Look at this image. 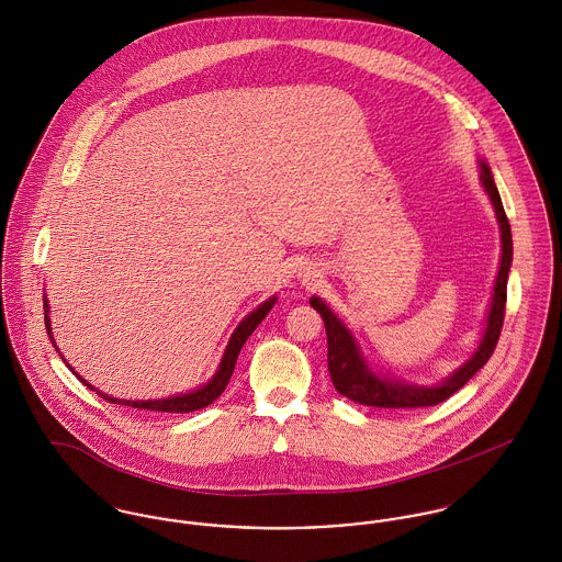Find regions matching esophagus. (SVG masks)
Instances as JSON below:
<instances>
[{
	"label": "esophagus",
	"instance_id": "obj_1",
	"mask_svg": "<svg viewBox=\"0 0 562 562\" xmlns=\"http://www.w3.org/2000/svg\"><path fill=\"white\" fill-rule=\"evenodd\" d=\"M299 279H301V283H303V285H316V283H318V279H321V270H318L314 263L303 266V268H301V272H299Z\"/></svg>",
	"mask_w": 562,
	"mask_h": 562
}]
</instances>
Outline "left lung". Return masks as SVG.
<instances>
[{
  "label": "left lung",
  "instance_id": "obj_1",
  "mask_svg": "<svg viewBox=\"0 0 562 562\" xmlns=\"http://www.w3.org/2000/svg\"><path fill=\"white\" fill-rule=\"evenodd\" d=\"M481 183L493 203L495 218L499 223L502 259H499V270L495 277L493 299H491V307L486 314V326L482 333L481 346L476 348L472 359L465 361L459 370H454L443 383L426 387V385H413L406 381L385 379V376L374 374L370 370V366L366 363V359L361 357V350H359L352 333L346 328V324L326 307L324 301H321L318 296H312L310 303L321 314L324 328H326L330 381H333L335 390L341 396H346L348 401L359 402L366 406H376V408L435 406L439 402L448 401L454 392H459L493 355L499 333H502V324H504L506 281H508V270H510V261H513V238H510V225H508L497 186L493 181V175H491L486 161H481Z\"/></svg>",
  "mask_w": 562,
  "mask_h": 562
}]
</instances>
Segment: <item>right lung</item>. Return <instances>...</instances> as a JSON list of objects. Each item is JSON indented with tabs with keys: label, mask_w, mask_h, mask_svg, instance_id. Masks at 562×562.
<instances>
[{
	"label": "right lung",
	"mask_w": 562,
	"mask_h": 562,
	"mask_svg": "<svg viewBox=\"0 0 562 562\" xmlns=\"http://www.w3.org/2000/svg\"><path fill=\"white\" fill-rule=\"evenodd\" d=\"M274 303H277L274 296L268 299L266 303H261L255 312H250V314L238 324V328L234 330V335H232V339H229V344H227V350H225V355H223V361H221L216 374L210 379L207 385H203V387H199V390H194V392H190V394H181V396H172V398H161V401H119V398H112V396H105V394L97 392L94 387H90V385L81 379L80 374H76V372H74V374L80 379L81 383H83L88 390H94L99 396H103L105 401L112 402V404H125V406H134V408L156 411V413H158V411H160V413H190V411L205 408L207 404H212V402L216 401V398L225 392V387H227V383H229V379H232V374H234V368H236V361H238V355H240L244 341L250 337V333L257 328V324L268 316V312L272 310ZM43 307H45V328H47V335L52 337V321H49L47 301H45ZM52 341H54V337H52ZM54 346H56V344H54ZM65 363H67V361H65ZM69 368H71V366H69Z\"/></svg>",
	"instance_id": "1"
}]
</instances>
